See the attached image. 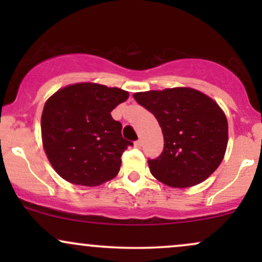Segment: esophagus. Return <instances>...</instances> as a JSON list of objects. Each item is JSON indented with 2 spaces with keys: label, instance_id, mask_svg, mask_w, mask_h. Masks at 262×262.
<instances>
[{
  "label": "esophagus",
  "instance_id": "1",
  "mask_svg": "<svg viewBox=\"0 0 262 262\" xmlns=\"http://www.w3.org/2000/svg\"><path fill=\"white\" fill-rule=\"evenodd\" d=\"M134 145H135V148H141V145H143V141H141L140 139L137 140L134 143Z\"/></svg>",
  "mask_w": 262,
  "mask_h": 262
}]
</instances>
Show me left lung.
<instances>
[{"label":"left lung","instance_id":"left-lung-1","mask_svg":"<svg viewBox=\"0 0 262 262\" xmlns=\"http://www.w3.org/2000/svg\"><path fill=\"white\" fill-rule=\"evenodd\" d=\"M138 103L158 119L164 150L148 160L151 175L173 188L203 182L223 161L228 145V121L219 104L191 87L134 93Z\"/></svg>","mask_w":262,"mask_h":262}]
</instances>
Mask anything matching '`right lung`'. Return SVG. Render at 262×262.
<instances>
[{
  "mask_svg": "<svg viewBox=\"0 0 262 262\" xmlns=\"http://www.w3.org/2000/svg\"><path fill=\"white\" fill-rule=\"evenodd\" d=\"M128 91L95 82L62 87L45 102L41 141L59 176L73 185L100 186L119 172L130 141L111 112L127 101Z\"/></svg>",
  "mask_w": 262,
  "mask_h": 262,
  "instance_id": "obj_1",
  "label": "right lung"
}]
</instances>
